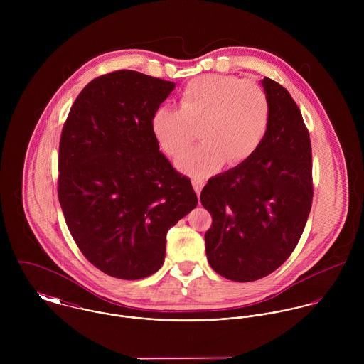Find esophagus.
I'll list each match as a JSON object with an SVG mask.
<instances>
[{"label":"esophagus","mask_w":364,"mask_h":364,"mask_svg":"<svg viewBox=\"0 0 364 364\" xmlns=\"http://www.w3.org/2000/svg\"><path fill=\"white\" fill-rule=\"evenodd\" d=\"M192 185H193V188H195L196 193H198V195H200V192H202V188H203L205 182H203L202 179H199V178H192Z\"/></svg>","instance_id":"obj_1"}]
</instances>
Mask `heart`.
<instances>
[{
    "label": "heart",
    "mask_w": 364,
    "mask_h": 364,
    "mask_svg": "<svg viewBox=\"0 0 364 364\" xmlns=\"http://www.w3.org/2000/svg\"><path fill=\"white\" fill-rule=\"evenodd\" d=\"M270 122V104L259 84L232 75L210 74L192 80L182 90L179 107L162 105L151 117L159 147L172 158L186 153L179 168L205 178L224 161L238 165L259 149Z\"/></svg>",
    "instance_id": "1"
}]
</instances>
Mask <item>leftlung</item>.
Returning a JSON list of instances; mask_svg holds the SVG:
<instances>
[{
	"mask_svg": "<svg viewBox=\"0 0 364 364\" xmlns=\"http://www.w3.org/2000/svg\"><path fill=\"white\" fill-rule=\"evenodd\" d=\"M270 104L266 136L247 161L208 179L200 193L213 224L210 266L234 282L262 279L291 255L312 203L311 141L300 109L276 81H260Z\"/></svg>",
	"mask_w": 364,
	"mask_h": 364,
	"instance_id": "1",
	"label": "left lung"
}]
</instances>
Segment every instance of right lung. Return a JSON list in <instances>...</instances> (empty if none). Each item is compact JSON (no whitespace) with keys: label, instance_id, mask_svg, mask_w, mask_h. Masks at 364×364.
Listing matches in <instances>:
<instances>
[{"label":"right lung","instance_id":"right-lung-1","mask_svg":"<svg viewBox=\"0 0 364 364\" xmlns=\"http://www.w3.org/2000/svg\"><path fill=\"white\" fill-rule=\"evenodd\" d=\"M175 82L120 70L91 81L77 97L58 147V200L84 254L124 280L156 273L166 232L198 206L189 178L159 151L156 107Z\"/></svg>","mask_w":364,"mask_h":364}]
</instances>
